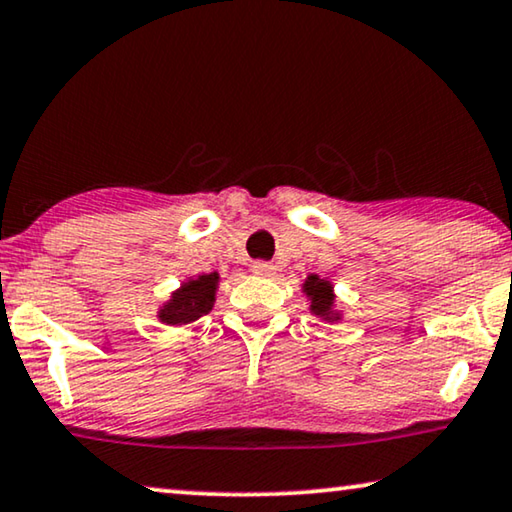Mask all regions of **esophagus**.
Listing matches in <instances>:
<instances>
[{
    "label": "esophagus",
    "instance_id": "obj_1",
    "mask_svg": "<svg viewBox=\"0 0 512 512\" xmlns=\"http://www.w3.org/2000/svg\"><path fill=\"white\" fill-rule=\"evenodd\" d=\"M251 272L258 274V277H272L274 265L272 263H265V261H256L254 265H251Z\"/></svg>",
    "mask_w": 512,
    "mask_h": 512
}]
</instances>
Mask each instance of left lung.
Returning <instances> with one entry per match:
<instances>
[{
	"label": "left lung",
	"mask_w": 512,
	"mask_h": 512,
	"mask_svg": "<svg viewBox=\"0 0 512 512\" xmlns=\"http://www.w3.org/2000/svg\"><path fill=\"white\" fill-rule=\"evenodd\" d=\"M302 291L309 298L311 314H316L323 321H342V314L335 309V291L328 279H321L318 274H309L302 284Z\"/></svg>",
	"instance_id": "1"
}]
</instances>
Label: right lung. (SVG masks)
Instances as JSON below:
<instances>
[{
  "instance_id": "1",
  "label": "right lung",
  "mask_w": 512,
  "mask_h": 512,
  "mask_svg": "<svg viewBox=\"0 0 512 512\" xmlns=\"http://www.w3.org/2000/svg\"><path fill=\"white\" fill-rule=\"evenodd\" d=\"M219 274H198L196 279L184 281L177 291L170 295V300L159 309V321L166 325H184L205 316L214 305L217 295Z\"/></svg>"
}]
</instances>
